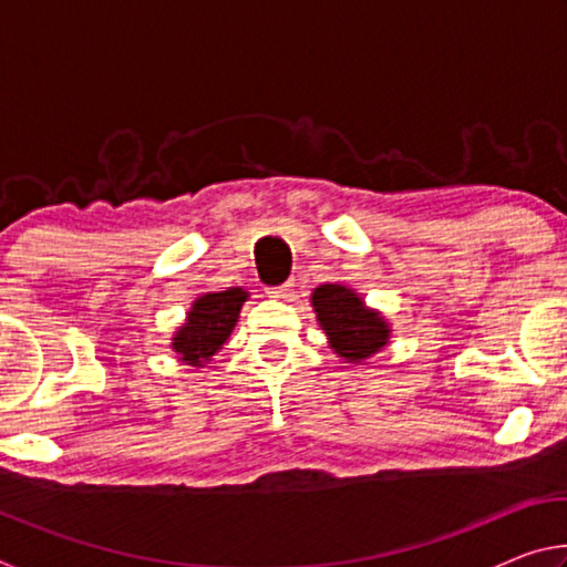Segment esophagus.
<instances>
[{
  "instance_id": "obj_1",
  "label": "esophagus",
  "mask_w": 567,
  "mask_h": 567,
  "mask_svg": "<svg viewBox=\"0 0 567 567\" xmlns=\"http://www.w3.org/2000/svg\"><path fill=\"white\" fill-rule=\"evenodd\" d=\"M290 290H292V282H285V285L270 287V290H267V295H270V297H277V300H282V297L290 295Z\"/></svg>"
}]
</instances>
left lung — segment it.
Segmentation results:
<instances>
[{
	"label": "left lung",
	"instance_id": "8db88e82",
	"mask_svg": "<svg viewBox=\"0 0 567 567\" xmlns=\"http://www.w3.org/2000/svg\"><path fill=\"white\" fill-rule=\"evenodd\" d=\"M310 302L338 358L362 362L388 344L390 324L380 312L364 307L362 297L350 287L320 285L312 290Z\"/></svg>",
	"mask_w": 567,
	"mask_h": 567
}]
</instances>
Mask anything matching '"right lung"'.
Instances as JSON below:
<instances>
[{"label": "right lung", "mask_w": 567, "mask_h": 567, "mask_svg": "<svg viewBox=\"0 0 567 567\" xmlns=\"http://www.w3.org/2000/svg\"><path fill=\"white\" fill-rule=\"evenodd\" d=\"M247 297L243 287L197 297L189 307L185 324L172 338V350L179 354V360L192 368H205V362L213 360V354L223 350L233 334Z\"/></svg>", "instance_id": "right-lung-1"}]
</instances>
